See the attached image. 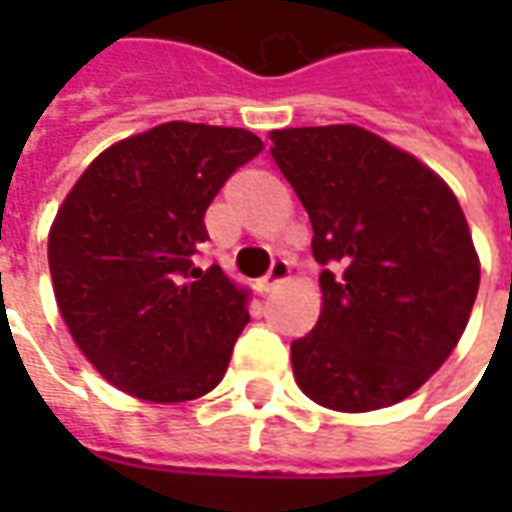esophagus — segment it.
<instances>
[{
  "label": "esophagus",
  "instance_id": "34e87169",
  "mask_svg": "<svg viewBox=\"0 0 512 512\" xmlns=\"http://www.w3.org/2000/svg\"><path fill=\"white\" fill-rule=\"evenodd\" d=\"M287 279H290V262L287 259H276L270 270H267V276L262 279V290H276L279 285H285Z\"/></svg>",
  "mask_w": 512,
  "mask_h": 512
}]
</instances>
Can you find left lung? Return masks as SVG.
Masks as SVG:
<instances>
[{"instance_id": "1", "label": "left lung", "mask_w": 512, "mask_h": 512, "mask_svg": "<svg viewBox=\"0 0 512 512\" xmlns=\"http://www.w3.org/2000/svg\"><path fill=\"white\" fill-rule=\"evenodd\" d=\"M270 142L325 265L319 322L290 344L296 384L339 413L402 402L456 350L479 293L456 193L359 125L270 130Z\"/></svg>"}]
</instances>
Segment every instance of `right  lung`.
Returning a JSON list of instances; mask_svg holds the SVG:
<instances>
[{
    "label": "right lung",
    "instance_id": "right-lung-1",
    "mask_svg": "<svg viewBox=\"0 0 512 512\" xmlns=\"http://www.w3.org/2000/svg\"><path fill=\"white\" fill-rule=\"evenodd\" d=\"M242 128L165 122L102 150L48 233L53 296L73 342L116 390L190 402L225 376L245 290L193 265L219 187L262 153Z\"/></svg>",
    "mask_w": 512,
    "mask_h": 512
}]
</instances>
